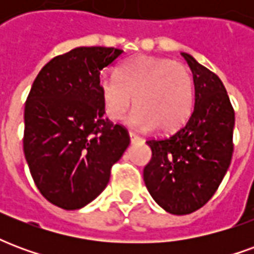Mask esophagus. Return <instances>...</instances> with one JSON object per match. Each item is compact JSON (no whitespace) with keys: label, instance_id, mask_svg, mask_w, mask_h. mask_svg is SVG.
Here are the masks:
<instances>
[{"label":"esophagus","instance_id":"1","mask_svg":"<svg viewBox=\"0 0 254 254\" xmlns=\"http://www.w3.org/2000/svg\"><path fill=\"white\" fill-rule=\"evenodd\" d=\"M129 137H130V141H132V143L141 141V137H140V136H137L136 133H133V132H129Z\"/></svg>","mask_w":254,"mask_h":254}]
</instances>
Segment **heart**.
Instances as JSON below:
<instances>
[{
  "label": "heart",
  "instance_id": "1",
  "mask_svg": "<svg viewBox=\"0 0 254 254\" xmlns=\"http://www.w3.org/2000/svg\"><path fill=\"white\" fill-rule=\"evenodd\" d=\"M99 91L105 111L118 121L130 106H137L127 122L134 129L158 127L174 132L189 120L194 103V83L184 64L169 58L138 56L122 64L118 77L103 76Z\"/></svg>",
  "mask_w": 254,
  "mask_h": 254
}]
</instances>
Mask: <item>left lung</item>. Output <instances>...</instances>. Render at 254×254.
I'll list each match as a JSON object with an SVG mask.
<instances>
[{
	"instance_id": "left-lung-1",
	"label": "left lung",
	"mask_w": 254,
	"mask_h": 254,
	"mask_svg": "<svg viewBox=\"0 0 254 254\" xmlns=\"http://www.w3.org/2000/svg\"><path fill=\"white\" fill-rule=\"evenodd\" d=\"M193 73L194 109L170 137L149 138L144 167L149 194L167 212L188 215L207 204L227 173L234 144V109L222 80L182 53Z\"/></svg>"
}]
</instances>
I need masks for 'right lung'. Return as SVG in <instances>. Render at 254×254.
Masks as SVG:
<instances>
[{
    "label": "right lung",
    "instance_id": "1",
    "mask_svg": "<svg viewBox=\"0 0 254 254\" xmlns=\"http://www.w3.org/2000/svg\"><path fill=\"white\" fill-rule=\"evenodd\" d=\"M114 47H76L42 67L24 109L23 148L42 196L78 209L99 196L111 166L130 143L127 127L103 117L102 69L122 56Z\"/></svg>",
    "mask_w": 254,
    "mask_h": 254
}]
</instances>
